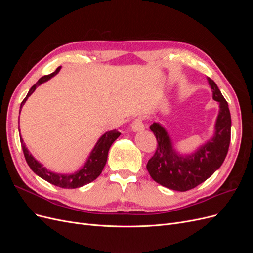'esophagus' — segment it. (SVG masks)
I'll use <instances>...</instances> for the list:
<instances>
[{
	"mask_svg": "<svg viewBox=\"0 0 253 253\" xmlns=\"http://www.w3.org/2000/svg\"><path fill=\"white\" fill-rule=\"evenodd\" d=\"M132 131L134 133H138V132H142L144 129V125L141 120V118H137L132 122V126H131Z\"/></svg>",
	"mask_w": 253,
	"mask_h": 253,
	"instance_id": "1",
	"label": "esophagus"
}]
</instances>
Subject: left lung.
Wrapping results in <instances>:
<instances>
[{"mask_svg":"<svg viewBox=\"0 0 253 253\" xmlns=\"http://www.w3.org/2000/svg\"><path fill=\"white\" fill-rule=\"evenodd\" d=\"M212 89L213 100L218 102L219 111L210 139L190 154L182 155L174 148L167 129L158 122L151 125L158 147L147 165V169L159 185L185 192L201 185L223 165L227 156L231 136V116L228 103L216 83L207 78Z\"/></svg>","mask_w":253,"mask_h":253,"instance_id":"1","label":"left lung"}]
</instances>
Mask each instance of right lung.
<instances>
[{
	"mask_svg": "<svg viewBox=\"0 0 253 253\" xmlns=\"http://www.w3.org/2000/svg\"><path fill=\"white\" fill-rule=\"evenodd\" d=\"M60 70H61V66H59L53 73L46 76H43L42 78L38 80V82L35 84V85L30 87L28 94L26 95L25 99L21 103L20 113H21V109L23 108V105L25 104L28 97L34 93L36 88L39 85H41L42 83L48 81L52 77H55V76L60 72ZM19 133H20V128H19ZM119 136H120V133L116 131V129L105 132L96 142L94 149L89 153L85 164L82 166L81 169L72 174H61V173H56L50 170H47L46 168H45L41 163L38 162V160L30 154L28 149L26 148L25 143L23 142L22 137H20V140H21L22 150H23V153H24L26 162L30 167V169H32L38 176H40V177L43 178L44 180H46L49 183H51V185H55L57 187L64 188V189H76V188H80L82 186H85L87 183L94 181L98 176L101 174L103 168L106 164V160H108V154H109V150L111 148V145Z\"/></svg>",
	"mask_w": 253,
	"mask_h": 253,
	"instance_id": "add662e5",
	"label": "right lung"
}]
</instances>
